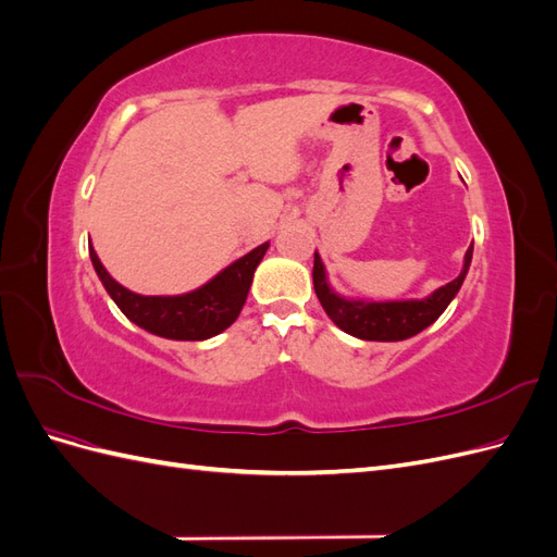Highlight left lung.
Listing matches in <instances>:
<instances>
[{"mask_svg": "<svg viewBox=\"0 0 557 557\" xmlns=\"http://www.w3.org/2000/svg\"><path fill=\"white\" fill-rule=\"evenodd\" d=\"M471 252H474V244H471L465 252V262L458 278L436 288L428 297L420 299H352L336 293L330 278L327 269L320 260L318 250L313 256V288L315 295L323 305L325 313L330 315L332 323L344 330L350 336H358L364 342H404L411 339L418 332L430 327L436 318H440L455 295L460 293L462 281L469 272Z\"/></svg>", "mask_w": 557, "mask_h": 557, "instance_id": "1", "label": "left lung"}]
</instances>
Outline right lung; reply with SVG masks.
I'll list each match as a JSON object with an SVG mask.
<instances>
[{
  "mask_svg": "<svg viewBox=\"0 0 557 557\" xmlns=\"http://www.w3.org/2000/svg\"><path fill=\"white\" fill-rule=\"evenodd\" d=\"M269 242L227 264L211 281L183 295H139L117 283L90 246V260L104 290L134 325L174 342H205L239 318Z\"/></svg>",
  "mask_w": 557,
  "mask_h": 557,
  "instance_id": "add662e5",
  "label": "right lung"
}]
</instances>
